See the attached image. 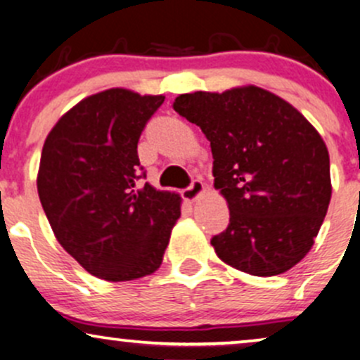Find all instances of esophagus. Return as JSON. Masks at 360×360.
<instances>
[{"label": "esophagus", "mask_w": 360, "mask_h": 360, "mask_svg": "<svg viewBox=\"0 0 360 360\" xmlns=\"http://www.w3.org/2000/svg\"><path fill=\"white\" fill-rule=\"evenodd\" d=\"M202 192H205V184L201 180H192V184L187 188H184V198L187 201H195Z\"/></svg>", "instance_id": "obj_1"}]
</instances>
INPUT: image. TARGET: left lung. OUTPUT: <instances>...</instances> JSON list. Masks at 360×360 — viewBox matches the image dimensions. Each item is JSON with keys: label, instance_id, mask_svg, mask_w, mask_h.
<instances>
[{"label": "left lung", "instance_id": "8db88e82", "mask_svg": "<svg viewBox=\"0 0 360 360\" xmlns=\"http://www.w3.org/2000/svg\"><path fill=\"white\" fill-rule=\"evenodd\" d=\"M173 110L201 127L229 226L212 238L219 259L254 276L289 271L309 252L329 208V152L280 96L255 87L180 94Z\"/></svg>", "mask_w": 360, "mask_h": 360}]
</instances>
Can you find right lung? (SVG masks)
Instances as JSON below:
<instances>
[{"label":"right lung","mask_w":360,"mask_h":360,"mask_svg":"<svg viewBox=\"0 0 360 360\" xmlns=\"http://www.w3.org/2000/svg\"><path fill=\"white\" fill-rule=\"evenodd\" d=\"M165 96L106 89L56 122L44 143L38 195L60 247L91 275L127 282L161 266L181 198L138 187V140Z\"/></svg>","instance_id":"right-lung-1"}]
</instances>
